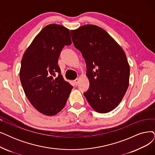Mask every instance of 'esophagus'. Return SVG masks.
Returning <instances> with one entry per match:
<instances>
[{"label":"esophagus","instance_id":"obj_1","mask_svg":"<svg viewBox=\"0 0 155 155\" xmlns=\"http://www.w3.org/2000/svg\"><path fill=\"white\" fill-rule=\"evenodd\" d=\"M74 84H75L76 86L78 85V83H79V79H76L74 81Z\"/></svg>","mask_w":155,"mask_h":155}]
</instances>
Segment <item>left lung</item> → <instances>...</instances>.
<instances>
[{
  "label": "left lung",
  "mask_w": 155,
  "mask_h": 155,
  "mask_svg": "<svg viewBox=\"0 0 155 155\" xmlns=\"http://www.w3.org/2000/svg\"><path fill=\"white\" fill-rule=\"evenodd\" d=\"M71 35L86 64L90 88L84 95L97 113H109L118 106L129 86L125 53L106 30L95 25L72 30Z\"/></svg>",
  "instance_id": "left-lung-1"
}]
</instances>
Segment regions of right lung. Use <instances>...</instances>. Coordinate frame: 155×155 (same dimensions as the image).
I'll use <instances>...</instances> for the list:
<instances>
[{
	"mask_svg": "<svg viewBox=\"0 0 155 155\" xmlns=\"http://www.w3.org/2000/svg\"><path fill=\"white\" fill-rule=\"evenodd\" d=\"M71 44L69 29L50 24L35 36L22 57L20 78L25 94L35 109L46 116L60 112L72 89L58 65L61 49ZM57 72L59 76L54 78Z\"/></svg>",
	"mask_w": 155,
	"mask_h": 155,
	"instance_id": "obj_1",
	"label": "right lung"
}]
</instances>
